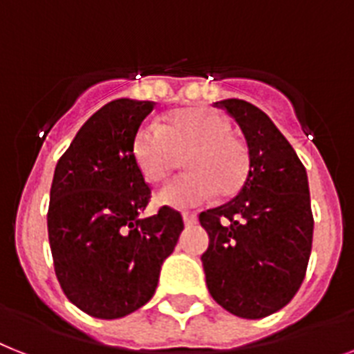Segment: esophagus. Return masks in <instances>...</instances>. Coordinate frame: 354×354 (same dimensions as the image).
<instances>
[{
  "instance_id": "obj_1",
  "label": "esophagus",
  "mask_w": 354,
  "mask_h": 354,
  "mask_svg": "<svg viewBox=\"0 0 354 354\" xmlns=\"http://www.w3.org/2000/svg\"><path fill=\"white\" fill-rule=\"evenodd\" d=\"M182 216H183V223H185L187 227L194 225V223L198 222V218H196V214H194V212H183Z\"/></svg>"
}]
</instances>
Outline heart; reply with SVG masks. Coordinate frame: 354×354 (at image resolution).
Listing matches in <instances>:
<instances>
[{
    "label": "heart",
    "mask_w": 354,
    "mask_h": 354,
    "mask_svg": "<svg viewBox=\"0 0 354 354\" xmlns=\"http://www.w3.org/2000/svg\"><path fill=\"white\" fill-rule=\"evenodd\" d=\"M132 160L147 183H163L185 154L182 178L163 187L158 202L185 209L214 194L236 196L249 180L251 149L220 112L203 105L169 112L156 125L142 127L132 142Z\"/></svg>",
    "instance_id": "heart-1"
}]
</instances>
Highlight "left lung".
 <instances>
[{
  "label": "left lung",
  "instance_id": "left-lung-1",
  "mask_svg": "<svg viewBox=\"0 0 354 354\" xmlns=\"http://www.w3.org/2000/svg\"><path fill=\"white\" fill-rule=\"evenodd\" d=\"M214 107L240 125L252 167L236 198L200 214L207 289L225 311L257 320L287 306L306 278L315 225L307 172L266 112L243 100Z\"/></svg>",
  "mask_w": 354,
  "mask_h": 354
}]
</instances>
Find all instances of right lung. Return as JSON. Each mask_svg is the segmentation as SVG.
<instances>
[{
  "label": "right lung",
  "mask_w": 354,
  "mask_h": 354,
  "mask_svg": "<svg viewBox=\"0 0 354 354\" xmlns=\"http://www.w3.org/2000/svg\"><path fill=\"white\" fill-rule=\"evenodd\" d=\"M154 107L107 103L77 131L54 171L47 212L54 272L65 297L102 320L127 317L151 300L183 231L182 214L167 205L140 218L151 187L131 149Z\"/></svg>",
  "instance_id": "add662e5"
}]
</instances>
